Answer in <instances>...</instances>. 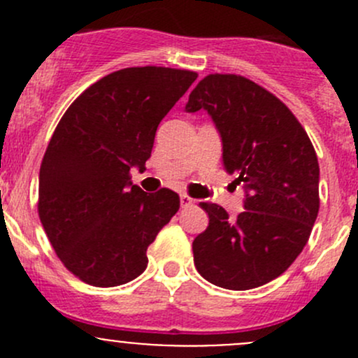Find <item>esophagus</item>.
<instances>
[{
    "label": "esophagus",
    "instance_id": "obj_1",
    "mask_svg": "<svg viewBox=\"0 0 358 358\" xmlns=\"http://www.w3.org/2000/svg\"><path fill=\"white\" fill-rule=\"evenodd\" d=\"M194 202L196 201H194L192 197L187 196V194H182V196H180V204H182V208H189V206H192Z\"/></svg>",
    "mask_w": 358,
    "mask_h": 358
}]
</instances>
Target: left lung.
Returning <instances> with one entry per match:
<instances>
[{"label": "left lung", "mask_w": 358, "mask_h": 358, "mask_svg": "<svg viewBox=\"0 0 358 358\" xmlns=\"http://www.w3.org/2000/svg\"><path fill=\"white\" fill-rule=\"evenodd\" d=\"M211 115L223 168L246 192L236 218L201 202L209 225L194 239L197 272L218 287L246 291L286 272L319 215V161L294 114L265 88L236 74H209L192 90L187 112Z\"/></svg>", "instance_id": "1"}]
</instances>
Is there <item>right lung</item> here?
Segmentation results:
<instances>
[{"label": "right lung", "instance_id": "add662e5", "mask_svg": "<svg viewBox=\"0 0 358 358\" xmlns=\"http://www.w3.org/2000/svg\"><path fill=\"white\" fill-rule=\"evenodd\" d=\"M197 79L192 71L128 67L81 93L62 115L39 169L38 213L69 272L114 287L147 268V248L180 208L178 194L143 192L159 122Z\"/></svg>", "mask_w": 358, "mask_h": 358}]
</instances>
